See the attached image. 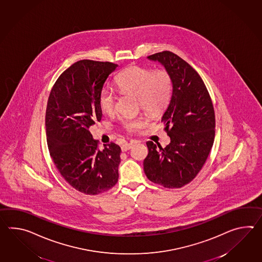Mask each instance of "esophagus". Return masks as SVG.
Segmentation results:
<instances>
[{
  "instance_id": "1",
  "label": "esophagus",
  "mask_w": 262,
  "mask_h": 262,
  "mask_svg": "<svg viewBox=\"0 0 262 262\" xmlns=\"http://www.w3.org/2000/svg\"><path fill=\"white\" fill-rule=\"evenodd\" d=\"M132 146H133L132 143H126V144H124V145L121 146V149H122L123 152L127 151V150L132 148Z\"/></svg>"
}]
</instances>
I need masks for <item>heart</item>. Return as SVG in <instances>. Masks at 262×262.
I'll list each match as a JSON object with an SVG mask.
<instances>
[{"label":"heart","mask_w":262,"mask_h":262,"mask_svg":"<svg viewBox=\"0 0 262 262\" xmlns=\"http://www.w3.org/2000/svg\"><path fill=\"white\" fill-rule=\"evenodd\" d=\"M116 84L124 94L138 97L139 105L150 114H155L168 103L172 94V77L164 69L152 70L141 66H129L116 78ZM117 97L113 90L103 88L99 96L100 110L106 115L116 112ZM145 125L143 118H130L123 127L130 133L138 132Z\"/></svg>","instance_id":"1"}]
</instances>
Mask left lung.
Wrapping results in <instances>:
<instances>
[{
    "mask_svg": "<svg viewBox=\"0 0 262 262\" xmlns=\"http://www.w3.org/2000/svg\"><path fill=\"white\" fill-rule=\"evenodd\" d=\"M163 64L172 77V94L162 122L170 144L146 142L144 161L147 179L164 188H181L198 176L215 136V114L203 80L179 55L163 51L147 56Z\"/></svg>",
    "mask_w": 262,
    "mask_h": 262,
    "instance_id": "left-lung-1",
    "label": "left lung"
}]
</instances>
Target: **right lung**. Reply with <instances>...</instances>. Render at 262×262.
Instances as JSON below:
<instances>
[{
	"label": "right lung",
	"instance_id": "1",
	"mask_svg": "<svg viewBox=\"0 0 262 262\" xmlns=\"http://www.w3.org/2000/svg\"><path fill=\"white\" fill-rule=\"evenodd\" d=\"M117 67L111 62L78 61L59 76L48 99L50 155L64 181L84 194L107 192L118 181L120 146L110 143L99 150L89 132L101 119L99 93Z\"/></svg>",
	"mask_w": 262,
	"mask_h": 262
}]
</instances>
